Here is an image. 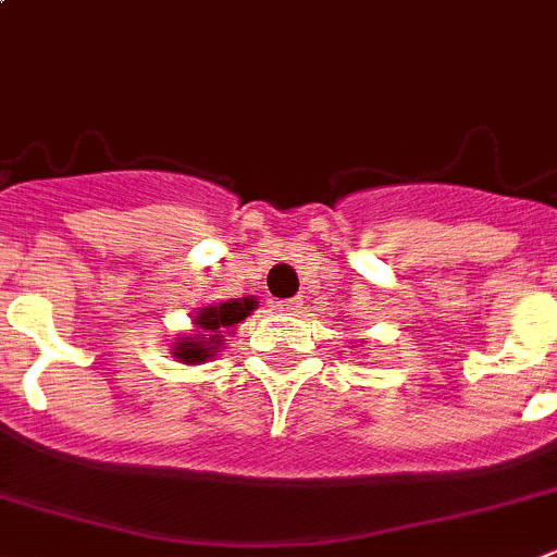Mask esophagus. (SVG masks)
Returning <instances> with one entry per match:
<instances>
[{
	"mask_svg": "<svg viewBox=\"0 0 557 557\" xmlns=\"http://www.w3.org/2000/svg\"><path fill=\"white\" fill-rule=\"evenodd\" d=\"M274 308H277L280 313H285V315H296L299 310H302V302H299V299H285V302L274 305Z\"/></svg>",
	"mask_w": 557,
	"mask_h": 557,
	"instance_id": "esophagus-1",
	"label": "esophagus"
}]
</instances>
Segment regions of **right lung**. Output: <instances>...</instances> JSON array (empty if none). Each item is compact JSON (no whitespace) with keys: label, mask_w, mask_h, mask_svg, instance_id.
Instances as JSON below:
<instances>
[{"label":"right lung","mask_w":557,"mask_h":557,"mask_svg":"<svg viewBox=\"0 0 557 557\" xmlns=\"http://www.w3.org/2000/svg\"><path fill=\"white\" fill-rule=\"evenodd\" d=\"M258 308L252 296H244V299H227L220 305H208V308L197 310V315L191 319V324L197 330H191L195 335L178 337V343L173 346V357L184 366H202V362L214 360L216 351L225 346V335H233L236 326L247 319L252 310Z\"/></svg>","instance_id":"1"}]
</instances>
